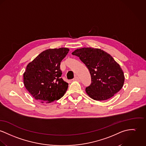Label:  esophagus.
Listing matches in <instances>:
<instances>
[{"label":"esophagus","instance_id":"esophagus-1","mask_svg":"<svg viewBox=\"0 0 146 146\" xmlns=\"http://www.w3.org/2000/svg\"><path fill=\"white\" fill-rule=\"evenodd\" d=\"M79 80H80L79 78L77 76H76L73 79V80H76V81H79Z\"/></svg>","mask_w":146,"mask_h":146}]
</instances>
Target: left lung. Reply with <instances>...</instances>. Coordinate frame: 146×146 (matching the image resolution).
I'll return each mask as SVG.
<instances>
[{
    "instance_id": "1",
    "label": "left lung",
    "mask_w": 146,
    "mask_h": 146,
    "mask_svg": "<svg viewBox=\"0 0 146 146\" xmlns=\"http://www.w3.org/2000/svg\"><path fill=\"white\" fill-rule=\"evenodd\" d=\"M72 54L78 56L90 70L92 83L86 88V92L93 100H108L123 87V72L112 56L105 51L84 47Z\"/></svg>"
}]
</instances>
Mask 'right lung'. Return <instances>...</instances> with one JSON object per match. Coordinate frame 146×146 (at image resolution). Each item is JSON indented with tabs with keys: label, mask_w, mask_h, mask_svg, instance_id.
Wrapping results in <instances>:
<instances>
[{
	"label": "right lung",
	"mask_w": 146,
	"mask_h": 146,
	"mask_svg": "<svg viewBox=\"0 0 146 146\" xmlns=\"http://www.w3.org/2000/svg\"><path fill=\"white\" fill-rule=\"evenodd\" d=\"M69 50L67 48L46 49L27 65L24 84L35 100L49 103L64 96L68 83L61 78L60 65Z\"/></svg>",
	"instance_id": "add662e5"
}]
</instances>
